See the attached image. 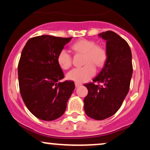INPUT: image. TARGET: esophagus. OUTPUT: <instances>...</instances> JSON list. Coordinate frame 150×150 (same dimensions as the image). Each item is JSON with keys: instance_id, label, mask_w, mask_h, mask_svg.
Returning a JSON list of instances; mask_svg holds the SVG:
<instances>
[{"instance_id": "34e87169", "label": "esophagus", "mask_w": 150, "mask_h": 150, "mask_svg": "<svg viewBox=\"0 0 150 150\" xmlns=\"http://www.w3.org/2000/svg\"><path fill=\"white\" fill-rule=\"evenodd\" d=\"M80 86H82V83H80V82H75V87H80Z\"/></svg>"}]
</instances>
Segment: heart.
I'll use <instances>...</instances> for the list:
<instances>
[{
    "instance_id": "1",
    "label": "heart",
    "mask_w": 150,
    "mask_h": 150,
    "mask_svg": "<svg viewBox=\"0 0 150 150\" xmlns=\"http://www.w3.org/2000/svg\"><path fill=\"white\" fill-rule=\"evenodd\" d=\"M72 49L76 53L84 54L83 63L81 68H74L67 74L68 80L77 82H83L92 77L96 73L97 67H101L107 58V53L103 46L89 39H80L72 45ZM57 61L63 70H68L72 65V56L66 50L63 49L58 54Z\"/></svg>"
}]
</instances>
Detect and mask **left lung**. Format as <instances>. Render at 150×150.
<instances>
[{
	"label": "left lung",
	"instance_id": "obj_1",
	"mask_svg": "<svg viewBox=\"0 0 150 150\" xmlns=\"http://www.w3.org/2000/svg\"><path fill=\"white\" fill-rule=\"evenodd\" d=\"M99 36L106 41L107 58L93 82L85 84L88 94L84 99L86 114L99 120L119 109L128 93L132 74L131 50L126 41L112 31Z\"/></svg>",
	"mask_w": 150,
	"mask_h": 150
}]
</instances>
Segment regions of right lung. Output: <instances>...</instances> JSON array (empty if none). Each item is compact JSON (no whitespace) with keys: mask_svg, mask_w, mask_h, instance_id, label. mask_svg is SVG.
<instances>
[{"mask_svg":"<svg viewBox=\"0 0 150 150\" xmlns=\"http://www.w3.org/2000/svg\"><path fill=\"white\" fill-rule=\"evenodd\" d=\"M71 39L38 36L29 39L22 49L18 63L20 94L27 108L39 119L60 118L75 89L73 81L58 82L64 74L58 54Z\"/></svg>","mask_w":150,"mask_h":150,"instance_id":"add662e5","label":"right lung"}]
</instances>
